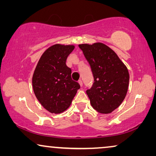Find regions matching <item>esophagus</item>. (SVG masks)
<instances>
[{
	"label": "esophagus",
	"instance_id": "1",
	"mask_svg": "<svg viewBox=\"0 0 156 156\" xmlns=\"http://www.w3.org/2000/svg\"><path fill=\"white\" fill-rule=\"evenodd\" d=\"M79 84H80V85L81 87H82L83 86V82H82V80H80L79 81Z\"/></svg>",
	"mask_w": 156,
	"mask_h": 156
}]
</instances>
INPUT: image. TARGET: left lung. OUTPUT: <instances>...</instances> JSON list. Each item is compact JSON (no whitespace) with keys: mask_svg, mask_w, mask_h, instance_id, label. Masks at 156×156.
Wrapping results in <instances>:
<instances>
[{"mask_svg":"<svg viewBox=\"0 0 156 156\" xmlns=\"http://www.w3.org/2000/svg\"><path fill=\"white\" fill-rule=\"evenodd\" d=\"M79 47L90 65L94 83L87 94L92 107L101 114H110L126 96L129 73L114 50L101 42L81 44Z\"/></svg>","mask_w":156,"mask_h":156,"instance_id":"obj_1","label":"left lung"}]
</instances>
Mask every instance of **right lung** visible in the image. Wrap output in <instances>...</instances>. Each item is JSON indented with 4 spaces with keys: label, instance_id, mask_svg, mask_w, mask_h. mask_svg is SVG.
Masks as SVG:
<instances>
[{
    "label": "right lung",
    "instance_id": "1",
    "mask_svg": "<svg viewBox=\"0 0 156 156\" xmlns=\"http://www.w3.org/2000/svg\"><path fill=\"white\" fill-rule=\"evenodd\" d=\"M74 46L56 44L42 55L33 76V88L41 105L52 114L67 110L80 88L72 80V70L66 65Z\"/></svg>",
    "mask_w": 156,
    "mask_h": 156
}]
</instances>
